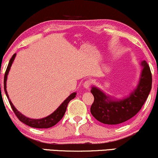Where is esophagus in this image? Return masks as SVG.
Segmentation results:
<instances>
[{
	"mask_svg": "<svg viewBox=\"0 0 158 158\" xmlns=\"http://www.w3.org/2000/svg\"><path fill=\"white\" fill-rule=\"evenodd\" d=\"M91 85V82L90 80H86L85 82L83 83V87H84L85 89H88L90 88Z\"/></svg>",
	"mask_w": 158,
	"mask_h": 158,
	"instance_id": "1",
	"label": "esophagus"
}]
</instances>
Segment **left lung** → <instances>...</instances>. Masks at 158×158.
<instances>
[{
	"label": "left lung",
	"mask_w": 158,
	"mask_h": 158,
	"mask_svg": "<svg viewBox=\"0 0 158 158\" xmlns=\"http://www.w3.org/2000/svg\"><path fill=\"white\" fill-rule=\"evenodd\" d=\"M139 83L133 92L122 100H112L98 88L93 87L91 92L94 100L91 113L97 120L106 124H118L129 120L141 110L152 89V76L150 67L145 60Z\"/></svg>",
	"instance_id": "left-lung-1"
}]
</instances>
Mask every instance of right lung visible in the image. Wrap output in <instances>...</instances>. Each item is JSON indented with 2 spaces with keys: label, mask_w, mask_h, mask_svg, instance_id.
<instances>
[{
  "label": "right lung",
  "mask_w": 158,
  "mask_h": 158,
  "mask_svg": "<svg viewBox=\"0 0 158 158\" xmlns=\"http://www.w3.org/2000/svg\"><path fill=\"white\" fill-rule=\"evenodd\" d=\"M15 55L16 54H14V55L12 56L11 59L10 60V62H9L7 67H6V72H5L4 74V79H3V85H4V91L5 93H6V97H7L9 102H10V104L11 106V108L13 110V112H14L15 115H16V117L18 118L19 120L20 121H22V123L24 124H27V125L30 126L31 127H35V128H48V127H51L52 126L55 125L59 121L60 119L63 118L64 115L66 110H67V105H68L69 102L71 100H73L74 98L76 97V92L71 94L70 96L68 97L63 103H61V105L57 109L55 112H53L52 114H51L50 115L47 116L46 118H43L41 119H31V118H28L25 117V115H23L22 114H21L15 108L14 106H13L12 102L10 101V99H9V96H8V94L7 91H6V78H7V75H8V73L10 71V67H11L12 64H13V60H14Z\"/></svg>",
  "instance_id": "1"
}]
</instances>
